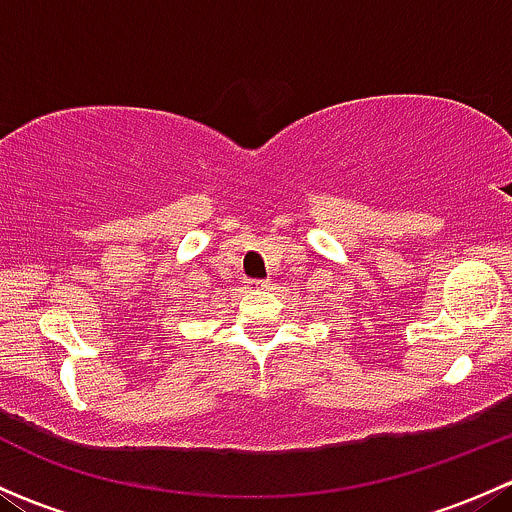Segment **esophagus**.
<instances>
[{
  "instance_id": "1",
  "label": "esophagus",
  "mask_w": 512,
  "mask_h": 512,
  "mask_svg": "<svg viewBox=\"0 0 512 512\" xmlns=\"http://www.w3.org/2000/svg\"><path fill=\"white\" fill-rule=\"evenodd\" d=\"M270 285H267V282H260V280H255V282H250V289H267Z\"/></svg>"
}]
</instances>
